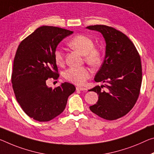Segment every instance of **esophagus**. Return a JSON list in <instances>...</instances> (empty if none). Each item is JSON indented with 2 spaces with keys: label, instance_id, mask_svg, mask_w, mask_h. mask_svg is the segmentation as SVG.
Wrapping results in <instances>:
<instances>
[{
  "label": "esophagus",
  "instance_id": "1",
  "mask_svg": "<svg viewBox=\"0 0 154 154\" xmlns=\"http://www.w3.org/2000/svg\"><path fill=\"white\" fill-rule=\"evenodd\" d=\"M76 90H78V91H85V90H86V88L82 86H77Z\"/></svg>",
  "mask_w": 154,
  "mask_h": 154
}]
</instances>
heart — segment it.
<instances>
[{
	"label": "heart",
	"instance_id": "b5f03b06",
	"mask_svg": "<svg viewBox=\"0 0 154 154\" xmlns=\"http://www.w3.org/2000/svg\"><path fill=\"white\" fill-rule=\"evenodd\" d=\"M70 48L84 55L88 64L96 66L101 61V55L98 50L94 48V42L90 38L79 35L72 38L68 43ZM54 59L57 64H62L64 60V54L62 50L57 48L54 52ZM64 77L68 81L77 85H82L90 77V70L86 67H70L64 72Z\"/></svg>",
	"mask_w": 154,
	"mask_h": 154
}]
</instances>
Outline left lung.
I'll use <instances>...</instances> for the list:
<instances>
[{"mask_svg": "<svg viewBox=\"0 0 154 154\" xmlns=\"http://www.w3.org/2000/svg\"><path fill=\"white\" fill-rule=\"evenodd\" d=\"M86 29L101 33L106 42L103 62L94 77L95 82L104 85L88 90L99 95L98 101L90 109L106 120H115L128 114L137 101L142 82L140 57L134 44L121 31L106 25ZM103 86L107 91H102Z\"/></svg>", "mask_w": 154, "mask_h": 154, "instance_id": "1", "label": "left lung"}]
</instances>
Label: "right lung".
I'll return each mask as SVG.
<instances>
[{
    "label": "right lung",
    "instance_id": "1",
    "mask_svg": "<svg viewBox=\"0 0 154 154\" xmlns=\"http://www.w3.org/2000/svg\"><path fill=\"white\" fill-rule=\"evenodd\" d=\"M73 31L42 26L22 41L17 49L11 75L17 101L23 111L35 121L52 120L64 110L74 85L65 82L53 89L48 78L57 79L54 52L63 39Z\"/></svg>",
    "mask_w": 154,
    "mask_h": 154
}]
</instances>
